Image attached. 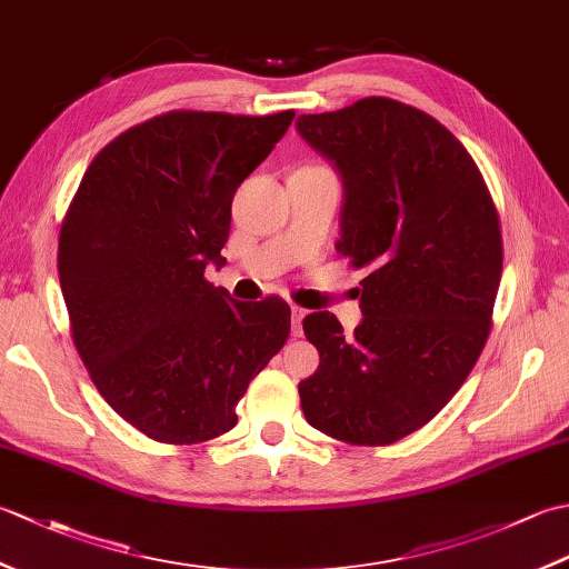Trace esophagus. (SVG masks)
I'll list each match as a JSON object with an SVG mask.
<instances>
[{
	"label": "esophagus",
	"instance_id": "1",
	"mask_svg": "<svg viewBox=\"0 0 569 569\" xmlns=\"http://www.w3.org/2000/svg\"><path fill=\"white\" fill-rule=\"evenodd\" d=\"M308 316V310H303L300 306H293L291 308V328H293V335L300 337L303 335V318Z\"/></svg>",
	"mask_w": 569,
	"mask_h": 569
}]
</instances>
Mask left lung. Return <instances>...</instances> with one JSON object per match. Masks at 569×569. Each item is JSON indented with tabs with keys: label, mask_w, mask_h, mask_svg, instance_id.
<instances>
[{
	"label": "left lung",
	"mask_w": 569,
	"mask_h": 569,
	"mask_svg": "<svg viewBox=\"0 0 569 569\" xmlns=\"http://www.w3.org/2000/svg\"><path fill=\"white\" fill-rule=\"evenodd\" d=\"M298 134L342 176L337 251L361 278V322L303 320L318 371L298 383L312 428L391 445L426 426L485 349L503 249L499 212L467 149L438 119L389 98L300 114Z\"/></svg>",
	"instance_id": "8db88e82"
}]
</instances>
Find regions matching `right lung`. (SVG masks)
<instances>
[{
  "label": "right lung",
  "instance_id": "add662e5",
  "mask_svg": "<svg viewBox=\"0 0 569 569\" xmlns=\"http://www.w3.org/2000/svg\"><path fill=\"white\" fill-rule=\"evenodd\" d=\"M296 112H168L94 156L58 239L72 342L102 398L151 440L196 445L237 426V403L291 332L281 298L237 303L222 269L232 198Z\"/></svg>",
  "mask_w": 569,
  "mask_h": 569
}]
</instances>
